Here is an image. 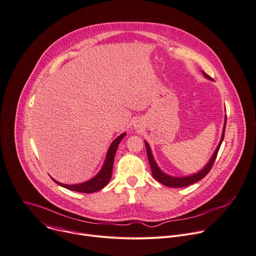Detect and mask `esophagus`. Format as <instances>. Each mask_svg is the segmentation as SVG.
<instances>
[{
  "mask_svg": "<svg viewBox=\"0 0 256 256\" xmlns=\"http://www.w3.org/2000/svg\"><path fill=\"white\" fill-rule=\"evenodd\" d=\"M134 127H135V128H138V125H136V124H135V126H134Z\"/></svg>",
  "mask_w": 256,
  "mask_h": 256,
  "instance_id": "34e87169",
  "label": "esophagus"
}]
</instances>
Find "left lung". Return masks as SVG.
I'll list each match as a JSON object with an SVG mask.
<instances>
[{"label":"left lung","mask_w":256,"mask_h":256,"mask_svg":"<svg viewBox=\"0 0 256 256\" xmlns=\"http://www.w3.org/2000/svg\"><path fill=\"white\" fill-rule=\"evenodd\" d=\"M202 74L204 75V77H206L208 79H212L206 72L202 71ZM226 115L224 117V129H222V138H220V144L216 148V150H214L212 156L210 158V162L206 164V166L202 170V171H200L196 174H193V175H190V176H185V177H173V176H170L166 173H164L162 170L158 166L154 158V156H152V152L150 150V148L148 146V144L146 142V141H144L146 142V154H148V162H150V168H152V176L154 178L158 181L160 183L164 184V186H168V187H173V188H179V187H186V186H189L193 183H196L197 181L202 180V178H204L208 172L210 171V168L214 162V160L216 158V154L218 152V150L220 148V144L224 140V129H226Z\"/></svg>","instance_id":"1"}]
</instances>
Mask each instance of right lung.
<instances>
[{
	"mask_svg": "<svg viewBox=\"0 0 256 256\" xmlns=\"http://www.w3.org/2000/svg\"><path fill=\"white\" fill-rule=\"evenodd\" d=\"M125 135H126V133H123L112 141V144L108 148V150L104 162L102 166V170L92 179H90L86 182H83V183H80V184H73V185L63 184V183H60L58 181L54 180L52 178V179L56 184H59L60 186H62L64 188H67L69 190L76 191V192H81V193H94V192H96V191L102 189L110 180L112 171V164H114V158H115V154H116L118 146H119V144L121 142V140L124 138Z\"/></svg>",
	"mask_w": 256,
	"mask_h": 256,
	"instance_id": "obj_1",
	"label": "right lung"
}]
</instances>
